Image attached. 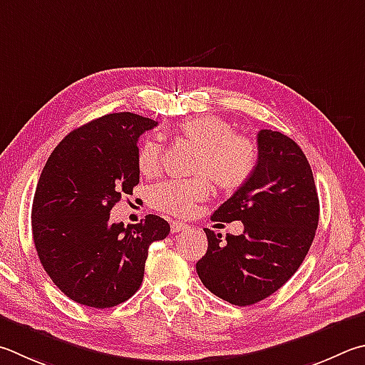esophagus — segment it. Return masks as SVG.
<instances>
[{
	"label": "esophagus",
	"mask_w": 365,
	"mask_h": 365,
	"mask_svg": "<svg viewBox=\"0 0 365 365\" xmlns=\"http://www.w3.org/2000/svg\"><path fill=\"white\" fill-rule=\"evenodd\" d=\"M170 230H172V233H180V231H183V230H188V225L183 222H172Z\"/></svg>",
	"instance_id": "esophagus-1"
}]
</instances>
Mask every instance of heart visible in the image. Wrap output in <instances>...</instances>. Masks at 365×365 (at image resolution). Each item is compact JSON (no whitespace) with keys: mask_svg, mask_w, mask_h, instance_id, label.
Listing matches in <instances>:
<instances>
[{"mask_svg":"<svg viewBox=\"0 0 365 365\" xmlns=\"http://www.w3.org/2000/svg\"><path fill=\"white\" fill-rule=\"evenodd\" d=\"M177 132L200 148L190 180L158 183L148 191V201L156 210L177 217L193 214L196 205L212 193L210 178L218 188L235 193L254 174L258 148L254 138L237 134L233 124L217 115H200L182 121ZM163 147L153 138L140 143L137 168L143 175H155L161 168Z\"/></svg>","mask_w":365,"mask_h":365,"instance_id":"obj_1","label":"heart"}]
</instances>
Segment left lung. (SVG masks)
Returning <instances> with one entry per match:
<instances>
[{
  "label": "left lung",
  "mask_w": 365,
  "mask_h": 365,
  "mask_svg": "<svg viewBox=\"0 0 365 365\" xmlns=\"http://www.w3.org/2000/svg\"><path fill=\"white\" fill-rule=\"evenodd\" d=\"M258 160L246 185L218 207L212 220H241L240 236L204 228L209 246L196 263L212 294L247 307L281 289L300 267L314 240L319 200L307 156L292 138L262 129Z\"/></svg>",
  "instance_id": "8db88e82"
}]
</instances>
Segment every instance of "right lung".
<instances>
[{
  "label": "right lung",
  "instance_id": "1",
  "mask_svg": "<svg viewBox=\"0 0 365 365\" xmlns=\"http://www.w3.org/2000/svg\"><path fill=\"white\" fill-rule=\"evenodd\" d=\"M156 124L129 111L97 118L71 130L39 175L31 207L39 262L84 307L111 308L134 295L148 247L170 231L153 214L129 227L110 222L113 205L138 185V137Z\"/></svg>",
  "mask_w": 365,
  "mask_h": 365
}]
</instances>
